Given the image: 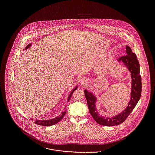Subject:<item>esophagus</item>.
Listing matches in <instances>:
<instances>
[{
    "label": "esophagus",
    "instance_id": "esophagus-1",
    "mask_svg": "<svg viewBox=\"0 0 155 155\" xmlns=\"http://www.w3.org/2000/svg\"><path fill=\"white\" fill-rule=\"evenodd\" d=\"M80 82H81V84H82V85H85V84L87 83V80H86V79H85V78H82L81 79V80H80Z\"/></svg>",
    "mask_w": 155,
    "mask_h": 155
}]
</instances>
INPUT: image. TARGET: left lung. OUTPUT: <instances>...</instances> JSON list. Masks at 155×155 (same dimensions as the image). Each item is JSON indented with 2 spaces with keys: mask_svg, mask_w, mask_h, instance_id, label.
Segmentation results:
<instances>
[{
  "mask_svg": "<svg viewBox=\"0 0 155 155\" xmlns=\"http://www.w3.org/2000/svg\"><path fill=\"white\" fill-rule=\"evenodd\" d=\"M126 52L127 54L126 55L122 56L117 60L118 62L122 61L127 67L131 73L132 79L131 99L124 110L111 117L105 118L104 116H100L96 109V97L87 89L84 90L89 113L98 124L104 126L111 127L123 123L133 110L141 97V78L140 73V64L135 54L133 52L130 46H126Z\"/></svg>",
  "mask_w": 155,
  "mask_h": 155,
  "instance_id": "8db88e82",
  "label": "left lung"
}]
</instances>
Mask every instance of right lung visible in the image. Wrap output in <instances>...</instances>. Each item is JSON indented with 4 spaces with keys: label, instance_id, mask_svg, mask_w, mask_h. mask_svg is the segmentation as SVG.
<instances>
[{
    "label": "right lung",
    "instance_id": "1",
    "mask_svg": "<svg viewBox=\"0 0 155 155\" xmlns=\"http://www.w3.org/2000/svg\"><path fill=\"white\" fill-rule=\"evenodd\" d=\"M31 45V44H30L26 46L25 49H28V48H30V46ZM77 88H78V87L76 86L71 91V92H70V95H69V96H68V98H67V101H69V100H70V98H71V95L73 94V92ZM66 109H65V110L64 111H63V113H62V114H61V115H60V116H57V117H55V118H53V119H49V120H36L35 122V123L36 124L38 125H42V126H45V127L51 126V125H55V124H57L58 122H59L63 118V117L64 116V115H65V114H66ZM31 119L33 120V119Z\"/></svg>",
    "mask_w": 155,
    "mask_h": 155
}]
</instances>
